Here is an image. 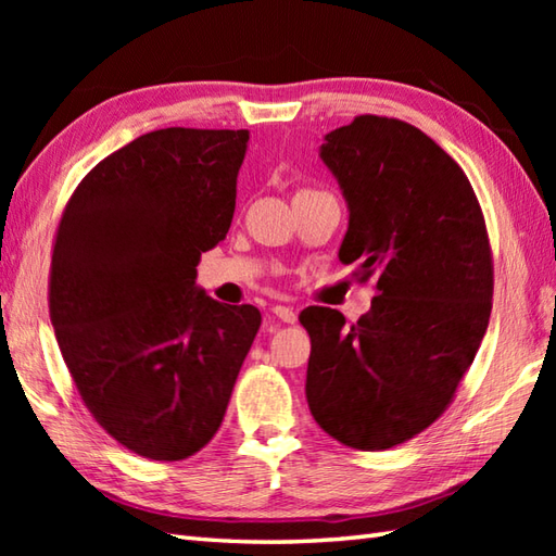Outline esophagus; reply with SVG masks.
<instances>
[{
    "mask_svg": "<svg viewBox=\"0 0 556 556\" xmlns=\"http://www.w3.org/2000/svg\"><path fill=\"white\" fill-rule=\"evenodd\" d=\"M271 313H275L277 320L287 323V325H293V323H296V311L289 308V305H275V308H271Z\"/></svg>",
    "mask_w": 556,
    "mask_h": 556,
    "instance_id": "esophagus-1",
    "label": "esophagus"
}]
</instances>
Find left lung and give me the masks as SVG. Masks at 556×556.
Returning <instances> with one entry per match:
<instances>
[{
	"mask_svg": "<svg viewBox=\"0 0 556 556\" xmlns=\"http://www.w3.org/2000/svg\"><path fill=\"white\" fill-rule=\"evenodd\" d=\"M320 157L349 203L339 260L377 296L351 327L323 305L299 315L305 399L337 442L380 452L454 401L490 323L492 248L468 176L420 128L361 114L325 136Z\"/></svg>",
	"mask_w": 556,
	"mask_h": 556,
	"instance_id": "obj_1",
	"label": "left lung"
}]
</instances>
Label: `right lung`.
<instances>
[{
    "label": "right lung",
    "instance_id": "obj_1",
    "mask_svg": "<svg viewBox=\"0 0 556 556\" xmlns=\"http://www.w3.org/2000/svg\"><path fill=\"white\" fill-rule=\"evenodd\" d=\"M248 131L160 128L98 162L59 219L50 317L83 404L152 460H181L219 430L260 329L255 305L195 287L227 236Z\"/></svg>",
    "mask_w": 556,
    "mask_h": 556
}]
</instances>
